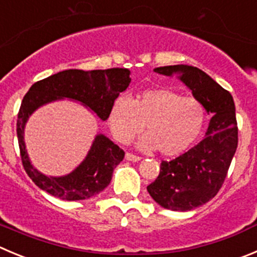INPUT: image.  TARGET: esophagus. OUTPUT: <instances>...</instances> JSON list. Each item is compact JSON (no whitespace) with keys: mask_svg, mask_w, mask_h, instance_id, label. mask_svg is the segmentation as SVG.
I'll return each instance as SVG.
<instances>
[{"mask_svg":"<svg viewBox=\"0 0 257 257\" xmlns=\"http://www.w3.org/2000/svg\"><path fill=\"white\" fill-rule=\"evenodd\" d=\"M125 160H128V161H132V162H138V161H141V157H140V156L133 155V153L126 152L125 153Z\"/></svg>","mask_w":257,"mask_h":257,"instance_id":"obj_1","label":"esophagus"}]
</instances>
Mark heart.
Wrapping results in <instances>:
<instances>
[{"label":"heart","mask_w":257,"mask_h":257,"mask_svg":"<svg viewBox=\"0 0 257 257\" xmlns=\"http://www.w3.org/2000/svg\"><path fill=\"white\" fill-rule=\"evenodd\" d=\"M207 120L205 106L193 96L170 88L145 90L132 100L121 95L112 101L107 124L117 142L128 145L147 129L140 146L145 151L158 150L165 157L188 151L198 141Z\"/></svg>","instance_id":"heart-1"}]
</instances>
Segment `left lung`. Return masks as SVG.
I'll list each match as a JSON object with an SVG mask.
<instances>
[{"label": "left lung", "mask_w": 257, "mask_h": 257, "mask_svg": "<svg viewBox=\"0 0 257 257\" xmlns=\"http://www.w3.org/2000/svg\"><path fill=\"white\" fill-rule=\"evenodd\" d=\"M180 80L212 115L205 138L171 161H162L160 175L147 186L156 203L171 210L195 209L214 198L222 188L238 145L233 97L205 72L191 66L155 68Z\"/></svg>", "instance_id": "1"}]
</instances>
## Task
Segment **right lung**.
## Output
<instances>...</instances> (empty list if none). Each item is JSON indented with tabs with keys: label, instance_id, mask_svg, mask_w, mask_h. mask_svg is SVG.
<instances>
[{
	"label": "right lung",
	"instance_id": "right-lung-1",
	"mask_svg": "<svg viewBox=\"0 0 257 257\" xmlns=\"http://www.w3.org/2000/svg\"><path fill=\"white\" fill-rule=\"evenodd\" d=\"M128 68L67 69L35 82L24 96L18 114L19 147L21 162L35 185L63 200H83L99 194L111 181L112 171L123 161L124 151L102 134L96 136L85 161L67 176L49 177L30 164L24 143V126L35 109L57 99L77 100L90 107L102 120L119 93L131 83Z\"/></svg>",
	"mask_w": 257,
	"mask_h": 257
}]
</instances>
